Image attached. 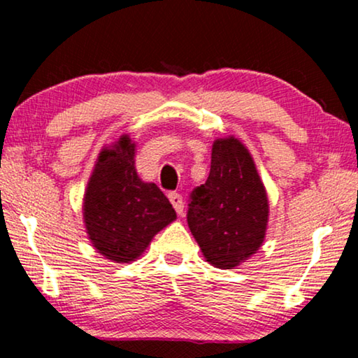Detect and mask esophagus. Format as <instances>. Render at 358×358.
Listing matches in <instances>:
<instances>
[{
	"label": "esophagus",
	"mask_w": 358,
	"mask_h": 358,
	"mask_svg": "<svg viewBox=\"0 0 358 358\" xmlns=\"http://www.w3.org/2000/svg\"><path fill=\"white\" fill-rule=\"evenodd\" d=\"M168 199H169V202L173 203V207H174L176 212H178L179 215L184 212V202H182V195L178 194V192H169V194H168Z\"/></svg>",
	"instance_id": "34e87169"
}]
</instances>
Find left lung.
Here are the masks:
<instances>
[{
	"instance_id": "8db88e82",
	"label": "left lung",
	"mask_w": 358,
	"mask_h": 358,
	"mask_svg": "<svg viewBox=\"0 0 358 358\" xmlns=\"http://www.w3.org/2000/svg\"><path fill=\"white\" fill-rule=\"evenodd\" d=\"M268 199L246 146L234 136L212 146L205 184L190 194L187 223L207 262L236 268L266 238Z\"/></svg>"
}]
</instances>
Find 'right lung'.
<instances>
[{
  "label": "right lung",
  "instance_id": "obj_1",
  "mask_svg": "<svg viewBox=\"0 0 358 358\" xmlns=\"http://www.w3.org/2000/svg\"><path fill=\"white\" fill-rule=\"evenodd\" d=\"M135 143L120 136L99 153L87 182L83 217L96 251L117 264L138 259L155 234L176 220L166 195L135 169Z\"/></svg>",
  "mask_w": 358,
  "mask_h": 358
}]
</instances>
